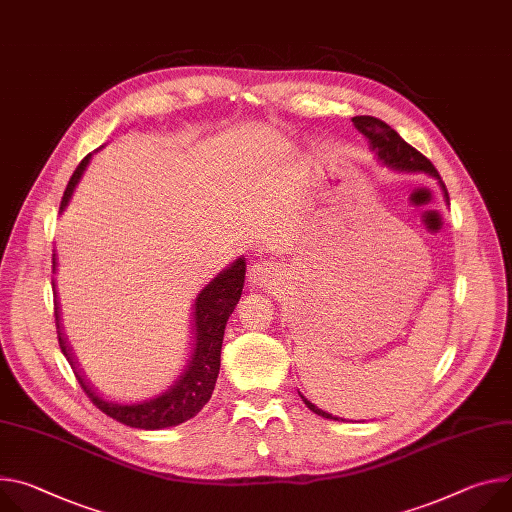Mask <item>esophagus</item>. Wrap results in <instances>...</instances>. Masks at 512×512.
<instances>
[{
  "instance_id": "esophagus-1",
  "label": "esophagus",
  "mask_w": 512,
  "mask_h": 512,
  "mask_svg": "<svg viewBox=\"0 0 512 512\" xmlns=\"http://www.w3.org/2000/svg\"><path fill=\"white\" fill-rule=\"evenodd\" d=\"M273 275H275V267L271 263L261 261V263H255L251 267V282L255 286H267L271 282Z\"/></svg>"
}]
</instances>
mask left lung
Returning <instances> with one entry per match:
<instances>
[{"label": "left lung", "instance_id": "left-lung-1", "mask_svg": "<svg viewBox=\"0 0 512 512\" xmlns=\"http://www.w3.org/2000/svg\"><path fill=\"white\" fill-rule=\"evenodd\" d=\"M353 124L357 126V130H359L361 134L367 136V141H369L371 149L376 151L378 159H380L384 165H388V167H392V169H398V171H425V173L437 177L439 183H441L443 192H445V198L449 200L447 188H445V183L441 181V175H439V171L435 169V165H433L423 153H418L414 147H410L406 141H402V136H400L394 128H390L384 120L374 118V116H355V118H353ZM302 400H304V404H306L312 412H316L318 416L335 418L333 414L324 412V410H320L318 406H314V404H312L310 400H306L304 396H302ZM335 421H339V418H335Z\"/></svg>", "mask_w": 512, "mask_h": 512}]
</instances>
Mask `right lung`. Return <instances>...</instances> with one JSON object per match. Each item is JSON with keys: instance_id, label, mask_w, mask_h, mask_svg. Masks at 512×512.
Returning a JSON list of instances; mask_svg holds the SVG:
<instances>
[{"instance_id": "1", "label": "right lung", "mask_w": 512, "mask_h": 512, "mask_svg": "<svg viewBox=\"0 0 512 512\" xmlns=\"http://www.w3.org/2000/svg\"><path fill=\"white\" fill-rule=\"evenodd\" d=\"M89 157H83L77 169L73 171L63 200H61V210L67 206L75 185L89 163ZM245 259H239L237 263H232L228 269L218 273V277L198 294L196 304H194V343H192V355L188 359V365L183 367L181 376L157 398L143 400V402H116L98 396L94 390L89 388V384L83 380V376L77 371V361L73 359L65 337H63V327H61V316H59V304L55 302V322H57V339L63 355L67 357L73 374L87 394V398L94 402L104 414L112 416L114 421L134 427V429H165V427H175L179 423L190 421L194 418L204 404L210 400L216 378L220 371V349H222V337H224V327L226 320L235 310L243 286H245ZM53 271H55V253H53ZM55 286V284H53Z\"/></svg>"}]
</instances>
